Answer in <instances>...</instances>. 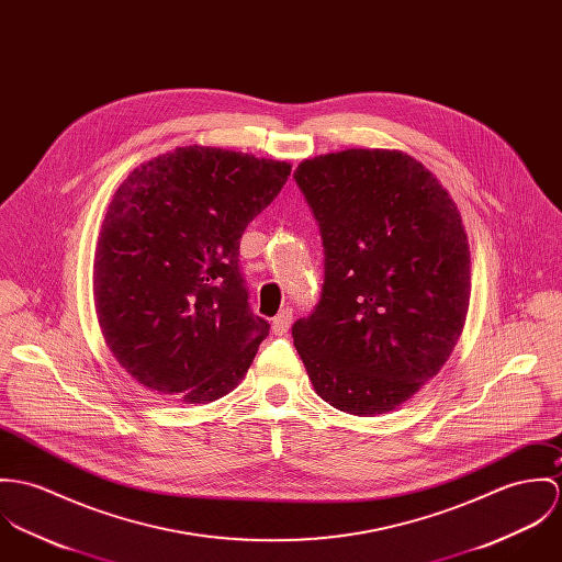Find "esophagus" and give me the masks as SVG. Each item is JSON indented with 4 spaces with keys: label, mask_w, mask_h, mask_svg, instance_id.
Returning <instances> with one entry per match:
<instances>
[{
    "label": "esophagus",
    "mask_w": 562,
    "mask_h": 562,
    "mask_svg": "<svg viewBox=\"0 0 562 562\" xmlns=\"http://www.w3.org/2000/svg\"><path fill=\"white\" fill-rule=\"evenodd\" d=\"M291 321H293V308H282V311L278 312L273 318H271V329H273V334H278V336H282V334H286L289 331V327H291Z\"/></svg>",
    "instance_id": "obj_1"
}]
</instances>
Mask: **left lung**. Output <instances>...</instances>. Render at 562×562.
<instances>
[{
  "instance_id": "8db88e82",
  "label": "left lung",
  "mask_w": 562,
  "mask_h": 562,
  "mask_svg": "<svg viewBox=\"0 0 562 562\" xmlns=\"http://www.w3.org/2000/svg\"><path fill=\"white\" fill-rule=\"evenodd\" d=\"M293 177L325 256L295 349L331 407L392 412L439 373L465 323L470 248L457 204L401 150L329 153Z\"/></svg>"
}]
</instances>
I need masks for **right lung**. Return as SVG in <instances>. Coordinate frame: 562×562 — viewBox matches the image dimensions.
Segmentation results:
<instances>
[{"instance_id":"add662e5","label":"right lung","mask_w":562,"mask_h":562,"mask_svg":"<svg viewBox=\"0 0 562 562\" xmlns=\"http://www.w3.org/2000/svg\"><path fill=\"white\" fill-rule=\"evenodd\" d=\"M289 175L286 161L183 146L126 177L103 222L94 300L135 381L211 403L248 373L269 323L250 311L239 246Z\"/></svg>"}]
</instances>
